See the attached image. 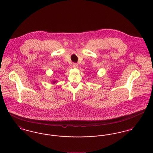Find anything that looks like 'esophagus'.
I'll return each instance as SVG.
<instances>
[{
    "label": "esophagus",
    "mask_w": 153,
    "mask_h": 153,
    "mask_svg": "<svg viewBox=\"0 0 153 153\" xmlns=\"http://www.w3.org/2000/svg\"><path fill=\"white\" fill-rule=\"evenodd\" d=\"M78 64H77V63H75V62H74V63H73V64H72V66H73V68H75V69H76V68H78Z\"/></svg>",
    "instance_id": "1"
}]
</instances>
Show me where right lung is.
Here are the masks:
<instances>
[{"label":"right lung","mask_w":153,"mask_h":153,"mask_svg":"<svg viewBox=\"0 0 153 153\" xmlns=\"http://www.w3.org/2000/svg\"><path fill=\"white\" fill-rule=\"evenodd\" d=\"M55 82H56L55 81H53V83H55Z\"/></svg>","instance_id":"1"}]
</instances>
